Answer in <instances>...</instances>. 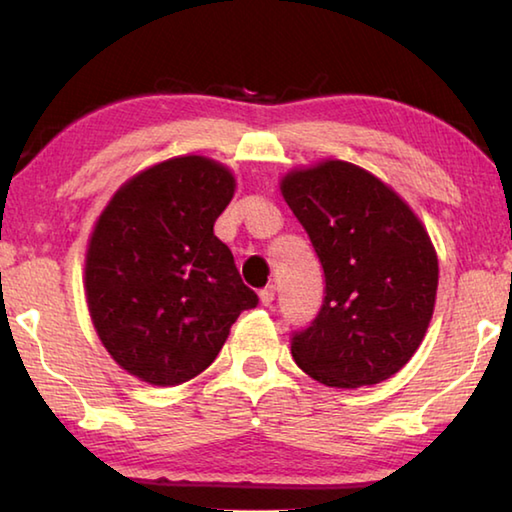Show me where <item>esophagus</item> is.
Returning <instances> with one entry per match:
<instances>
[{
    "mask_svg": "<svg viewBox=\"0 0 512 512\" xmlns=\"http://www.w3.org/2000/svg\"><path fill=\"white\" fill-rule=\"evenodd\" d=\"M259 300H262L264 307H271L273 305V300H275V287H273V284H268L266 289L259 291Z\"/></svg>",
    "mask_w": 512,
    "mask_h": 512,
    "instance_id": "34e87169",
    "label": "esophagus"
}]
</instances>
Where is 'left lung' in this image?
Returning a JSON list of instances; mask_svg holds the SVG:
<instances>
[{"label": "left lung", "instance_id": "8db88e82", "mask_svg": "<svg viewBox=\"0 0 512 512\" xmlns=\"http://www.w3.org/2000/svg\"><path fill=\"white\" fill-rule=\"evenodd\" d=\"M280 192L325 271L323 307L293 334V359L334 388L393 377L420 348L436 305L438 255L422 221L377 176L343 160L289 171Z\"/></svg>", "mask_w": 512, "mask_h": 512}]
</instances>
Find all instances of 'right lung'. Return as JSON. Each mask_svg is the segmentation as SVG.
<instances>
[{
  "instance_id": "add662e5",
  "label": "right lung",
  "mask_w": 512,
  "mask_h": 512,
  "mask_svg": "<svg viewBox=\"0 0 512 512\" xmlns=\"http://www.w3.org/2000/svg\"><path fill=\"white\" fill-rule=\"evenodd\" d=\"M235 176L205 155L135 173L103 207L85 255V298L103 348L153 386L194 379L257 293L241 282L214 221Z\"/></svg>"
}]
</instances>
